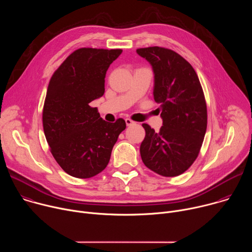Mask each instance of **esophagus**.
<instances>
[{
  "mask_svg": "<svg viewBox=\"0 0 252 252\" xmlns=\"http://www.w3.org/2000/svg\"><path fill=\"white\" fill-rule=\"evenodd\" d=\"M126 126H132V125H134L135 123H134L133 121L129 120V119H126Z\"/></svg>",
  "mask_w": 252,
  "mask_h": 252,
  "instance_id": "obj_1",
  "label": "esophagus"
}]
</instances>
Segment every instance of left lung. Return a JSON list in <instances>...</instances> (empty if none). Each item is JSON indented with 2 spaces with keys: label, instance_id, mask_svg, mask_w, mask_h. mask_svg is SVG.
<instances>
[{
  "label": "left lung",
  "instance_id": "1",
  "mask_svg": "<svg viewBox=\"0 0 252 252\" xmlns=\"http://www.w3.org/2000/svg\"><path fill=\"white\" fill-rule=\"evenodd\" d=\"M154 71V98L159 103L162 126L157 132L143 124L146 137L140 157L162 176L184 173L200 151L207 126L206 103L191 64L177 53L159 47L137 49Z\"/></svg>",
  "mask_w": 252,
  "mask_h": 252
}]
</instances>
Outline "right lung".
<instances>
[{
    "label": "right lung",
    "instance_id": "add662e5",
    "mask_svg": "<svg viewBox=\"0 0 252 252\" xmlns=\"http://www.w3.org/2000/svg\"><path fill=\"white\" fill-rule=\"evenodd\" d=\"M122 50L83 48L55 71L47 91L43 126L51 152L69 175L90 178L101 172L126 122L107 123L90 103L104 94V78Z\"/></svg>",
    "mask_w": 252,
    "mask_h": 252
}]
</instances>
